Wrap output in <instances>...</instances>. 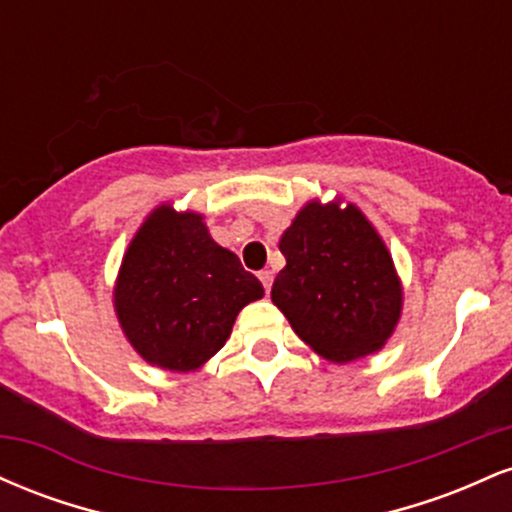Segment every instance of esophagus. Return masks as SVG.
Returning a JSON list of instances; mask_svg holds the SVG:
<instances>
[{
    "label": "esophagus",
    "mask_w": 512,
    "mask_h": 512,
    "mask_svg": "<svg viewBox=\"0 0 512 512\" xmlns=\"http://www.w3.org/2000/svg\"><path fill=\"white\" fill-rule=\"evenodd\" d=\"M260 281H262V286H264V291L269 293V289H272V281H274V274L269 272V269H262L260 272Z\"/></svg>",
    "instance_id": "esophagus-1"
}]
</instances>
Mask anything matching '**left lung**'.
Returning a JSON list of instances; mask_svg holds the SVG:
<instances>
[{"label": "left lung", "mask_w": 512, "mask_h": 512, "mask_svg": "<svg viewBox=\"0 0 512 512\" xmlns=\"http://www.w3.org/2000/svg\"><path fill=\"white\" fill-rule=\"evenodd\" d=\"M286 267L272 301L317 356L378 354L399 325L404 289L383 236L354 202L310 199L281 233Z\"/></svg>", "instance_id": "obj_1"}]
</instances>
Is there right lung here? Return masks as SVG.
<instances>
[{
	"mask_svg": "<svg viewBox=\"0 0 512 512\" xmlns=\"http://www.w3.org/2000/svg\"><path fill=\"white\" fill-rule=\"evenodd\" d=\"M262 296L260 279L211 238L204 214L170 202L137 228L113 286L125 339L170 373L202 368L231 337L240 310Z\"/></svg>",
	"mask_w": 512,
	"mask_h": 512,
	"instance_id": "add662e5",
	"label": "right lung"
}]
</instances>
